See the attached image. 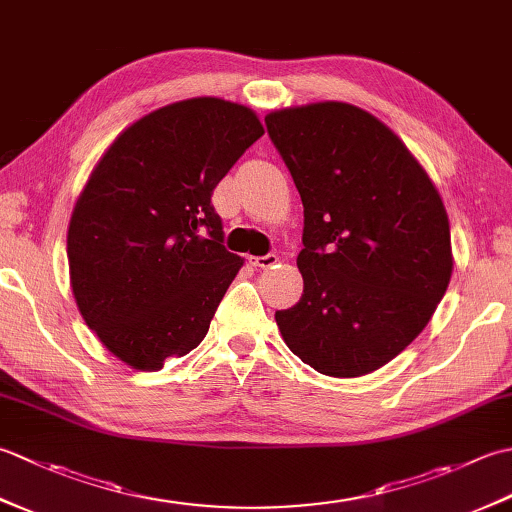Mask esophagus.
Here are the masks:
<instances>
[{
	"instance_id": "esophagus-1",
	"label": "esophagus",
	"mask_w": 512,
	"mask_h": 512,
	"mask_svg": "<svg viewBox=\"0 0 512 512\" xmlns=\"http://www.w3.org/2000/svg\"><path fill=\"white\" fill-rule=\"evenodd\" d=\"M248 262L255 268H275L279 257L277 255H262V257H248Z\"/></svg>"
}]
</instances>
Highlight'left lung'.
I'll return each instance as SVG.
<instances>
[{"label":"left lung","mask_w":512,"mask_h":512,"mask_svg":"<svg viewBox=\"0 0 512 512\" xmlns=\"http://www.w3.org/2000/svg\"><path fill=\"white\" fill-rule=\"evenodd\" d=\"M303 202V295L275 312L292 354L334 378L387 365L424 330L453 273L429 173L361 107L321 101L266 116Z\"/></svg>","instance_id":"8db88e82"}]
</instances>
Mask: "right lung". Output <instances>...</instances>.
<instances>
[{"mask_svg": "<svg viewBox=\"0 0 512 512\" xmlns=\"http://www.w3.org/2000/svg\"><path fill=\"white\" fill-rule=\"evenodd\" d=\"M262 136L250 107L195 96L138 118L96 162L68 226L70 286L83 321L125 365L158 372L209 332L244 266L222 246L211 195Z\"/></svg>", "mask_w": 512, "mask_h": 512, "instance_id": "add662e5", "label": "right lung"}]
</instances>
